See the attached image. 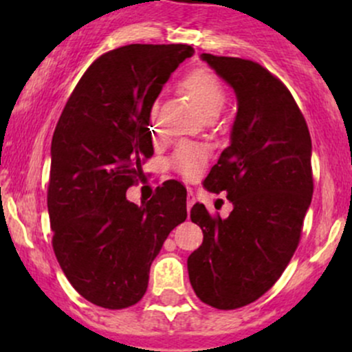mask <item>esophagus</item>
<instances>
[{
	"mask_svg": "<svg viewBox=\"0 0 352 352\" xmlns=\"http://www.w3.org/2000/svg\"><path fill=\"white\" fill-rule=\"evenodd\" d=\"M193 204H195V197H193V193H188L187 197V210L190 212V208L193 207Z\"/></svg>",
	"mask_w": 352,
	"mask_h": 352,
	"instance_id": "1",
	"label": "esophagus"
}]
</instances>
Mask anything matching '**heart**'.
<instances>
[{
    "instance_id": "1",
    "label": "heart",
    "mask_w": 352,
    "mask_h": 352,
    "mask_svg": "<svg viewBox=\"0 0 352 352\" xmlns=\"http://www.w3.org/2000/svg\"><path fill=\"white\" fill-rule=\"evenodd\" d=\"M182 89L195 100V104L207 117H215L221 112L227 102V94L221 80L208 69H195L188 72L180 82ZM151 125L157 127V107L151 111ZM205 155L204 148L197 145H182L172 159V165L187 179H195L204 168Z\"/></svg>"
}]
</instances>
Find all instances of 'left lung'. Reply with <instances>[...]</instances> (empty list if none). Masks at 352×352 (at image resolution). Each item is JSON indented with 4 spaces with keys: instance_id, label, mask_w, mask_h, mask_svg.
<instances>
[{
    "instance_id": "obj_1",
    "label": "left lung",
    "mask_w": 352,
    "mask_h": 352,
    "mask_svg": "<svg viewBox=\"0 0 352 352\" xmlns=\"http://www.w3.org/2000/svg\"><path fill=\"white\" fill-rule=\"evenodd\" d=\"M236 96L230 145L204 180L227 192V218L195 204L190 218L204 243L187 260L193 292L218 309H236L263 296L296 252L313 197L311 137L292 92L248 59L200 54Z\"/></svg>"
}]
</instances>
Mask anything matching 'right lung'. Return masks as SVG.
<instances>
[{
  "label": "right lung",
  "mask_w": 352,
  "mask_h": 352,
  "mask_svg": "<svg viewBox=\"0 0 352 352\" xmlns=\"http://www.w3.org/2000/svg\"><path fill=\"white\" fill-rule=\"evenodd\" d=\"M193 52L187 44L106 52L84 72L56 125L47 188L52 248L76 292L100 308L140 301L165 238L187 218L180 182H164L140 207L125 192L153 153V102Z\"/></svg>",
  "instance_id": "1"
}]
</instances>
